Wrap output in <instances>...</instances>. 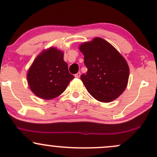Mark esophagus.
<instances>
[{
    "label": "esophagus",
    "instance_id": "esophagus-1",
    "mask_svg": "<svg viewBox=\"0 0 157 157\" xmlns=\"http://www.w3.org/2000/svg\"><path fill=\"white\" fill-rule=\"evenodd\" d=\"M80 75H81L80 72H77L76 75H75V77H77V78H79V77H80Z\"/></svg>",
    "mask_w": 157,
    "mask_h": 157
}]
</instances>
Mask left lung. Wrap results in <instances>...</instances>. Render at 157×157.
Returning a JSON list of instances; mask_svg holds the SVG:
<instances>
[{
    "mask_svg": "<svg viewBox=\"0 0 157 157\" xmlns=\"http://www.w3.org/2000/svg\"><path fill=\"white\" fill-rule=\"evenodd\" d=\"M88 71L80 76L89 93L98 101H113L125 91L129 68L123 57L105 40L97 37L80 46Z\"/></svg>",
    "mask_w": 157,
    "mask_h": 157,
    "instance_id": "left-lung-1",
    "label": "left lung"
}]
</instances>
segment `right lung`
<instances>
[{
  "mask_svg": "<svg viewBox=\"0 0 157 157\" xmlns=\"http://www.w3.org/2000/svg\"><path fill=\"white\" fill-rule=\"evenodd\" d=\"M74 78L63 60V53L55 48H50L37 56L27 75L32 92L45 100L60 95Z\"/></svg>",
  "mask_w": 157,
  "mask_h": 157,
  "instance_id": "right-lung-1",
  "label": "right lung"
}]
</instances>
